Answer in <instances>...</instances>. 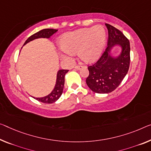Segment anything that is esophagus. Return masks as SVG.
Returning <instances> with one entry per match:
<instances>
[{
    "label": "esophagus",
    "instance_id": "1",
    "mask_svg": "<svg viewBox=\"0 0 151 151\" xmlns=\"http://www.w3.org/2000/svg\"><path fill=\"white\" fill-rule=\"evenodd\" d=\"M82 68H83V66L82 65H77L75 67V69H77V70H80V69H81Z\"/></svg>",
    "mask_w": 151,
    "mask_h": 151
}]
</instances>
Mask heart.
I'll use <instances>...</instances> for the list:
<instances>
[{"instance_id":"1","label":"heart","mask_w":151,"mask_h":151,"mask_svg":"<svg viewBox=\"0 0 151 151\" xmlns=\"http://www.w3.org/2000/svg\"><path fill=\"white\" fill-rule=\"evenodd\" d=\"M106 31L102 25L82 28L65 33L61 36L59 45L63 49L62 57L68 59L73 52L84 62L92 63L99 59L106 43Z\"/></svg>"}]
</instances>
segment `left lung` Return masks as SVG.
<instances>
[{
	"mask_svg": "<svg viewBox=\"0 0 151 151\" xmlns=\"http://www.w3.org/2000/svg\"><path fill=\"white\" fill-rule=\"evenodd\" d=\"M109 32L107 47L96 63L89 66L86 83L96 93L107 94L118 87L128 71L130 61L129 42L122 32L105 24ZM116 46L120 48L117 55L112 53Z\"/></svg>",
	"mask_w": 151,
	"mask_h": 151,
	"instance_id": "8db88e82",
	"label": "left lung"
}]
</instances>
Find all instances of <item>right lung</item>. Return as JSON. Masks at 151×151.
I'll list each match as a JSON object with an SVG mask.
<instances>
[{"instance_id":"add662e5","label":"right lung","mask_w":151,"mask_h":151,"mask_svg":"<svg viewBox=\"0 0 151 151\" xmlns=\"http://www.w3.org/2000/svg\"><path fill=\"white\" fill-rule=\"evenodd\" d=\"M58 29H42L40 31L36 32V34H34L32 36L29 37L26 40V41L25 42L24 46L29 42L38 38H50V36H52L55 33H56ZM68 71L69 70H68V69H60V70L57 71L56 83H55L54 89L52 90V92L49 94H48L47 96H45L44 97H39V98H36V97L34 96L32 97L37 100V101L42 102L43 103L50 104L56 102L61 97L63 91L65 76L68 72Z\"/></svg>"}]
</instances>
